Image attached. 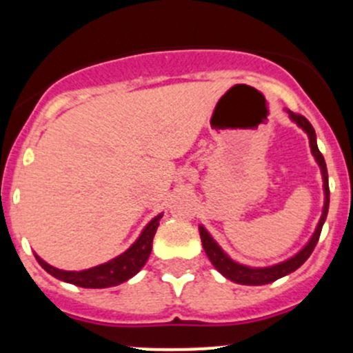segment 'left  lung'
<instances>
[{
  "label": "left lung",
  "mask_w": 353,
  "mask_h": 353,
  "mask_svg": "<svg viewBox=\"0 0 353 353\" xmlns=\"http://www.w3.org/2000/svg\"><path fill=\"white\" fill-rule=\"evenodd\" d=\"M289 114H290V119H292V121L296 122L297 125H301L307 132V136H310V144H311L312 154H314L318 165L321 166L323 181H325V207H323V216H321V219H319L318 228H316V231H314V234H312L311 241L307 243V245L304 246V248L301 250V252L297 253L296 256H292L290 260L284 261V263H279V265H274V267H267V268H250V267H245V265H239V263H236V261H232L231 258L228 256L226 253H224L223 250L219 248V246H217V243L214 241L212 238H210L209 232H207L201 226L202 246H203V250H205L209 260L212 261L214 267H216L217 270H219L221 274L224 275V277L230 279V281H232V282H236V284H243V285L270 284V282H274V281H277V279L284 277V275L290 274V272L297 270V268H299L301 265H303L304 261H306L307 258L311 256L312 250H314V246L318 245L319 234H321L323 224H325L326 214H328V205H330L328 170H326L325 158H323L321 151L318 150V144H316V132H314V129H312L311 122L307 121L304 115L292 114V112H289Z\"/></svg>",
  "instance_id": "left-lung-1"
}]
</instances>
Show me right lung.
Segmentation results:
<instances>
[{
  "label": "right lung",
  "mask_w": 353,
  "mask_h": 353,
  "mask_svg": "<svg viewBox=\"0 0 353 353\" xmlns=\"http://www.w3.org/2000/svg\"><path fill=\"white\" fill-rule=\"evenodd\" d=\"M159 219H161V214L148 224L146 230L139 236V239L125 253H122L121 256L108 261V263L98 265V267L88 268V270H59V268L50 267L49 263H46L41 256L35 255V258H37V261L41 263L43 270L49 272L52 277L59 279V281L69 282V284L86 287V289H103V287L119 285L122 282L129 281L130 277H134L146 265L148 258L151 255L152 238H154L156 230L159 226Z\"/></svg>",
  "instance_id": "right-lung-1"
}]
</instances>
